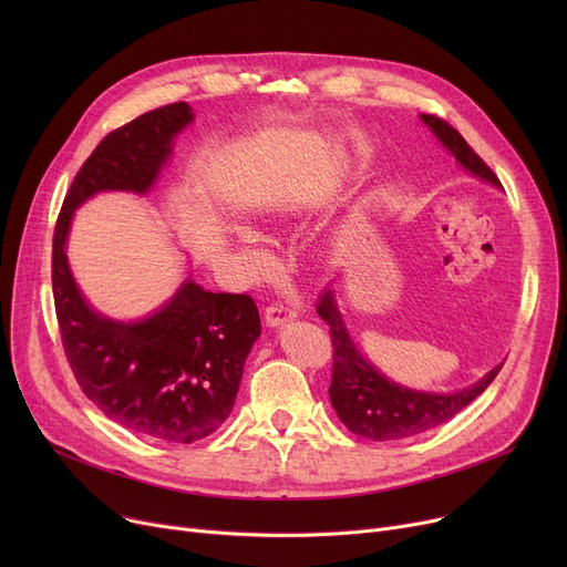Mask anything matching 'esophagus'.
Segmentation results:
<instances>
[{"instance_id":"obj_1","label":"esophagus","mask_w":567,"mask_h":567,"mask_svg":"<svg viewBox=\"0 0 567 567\" xmlns=\"http://www.w3.org/2000/svg\"><path fill=\"white\" fill-rule=\"evenodd\" d=\"M264 317H266V323H268V326H282V323H287V321L299 317V312H296V308L289 306V303L274 301L271 306L266 308Z\"/></svg>"}]
</instances>
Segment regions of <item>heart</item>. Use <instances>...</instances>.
Segmentation results:
<instances>
[{
	"label": "heart",
	"mask_w": 567,
	"mask_h": 567,
	"mask_svg": "<svg viewBox=\"0 0 567 567\" xmlns=\"http://www.w3.org/2000/svg\"><path fill=\"white\" fill-rule=\"evenodd\" d=\"M238 236H241V241L250 248V255H252V259L255 261H264V255L257 250V246H255V236H252V231H248V229H241L238 231Z\"/></svg>",
	"instance_id": "heart-1"
}]
</instances>
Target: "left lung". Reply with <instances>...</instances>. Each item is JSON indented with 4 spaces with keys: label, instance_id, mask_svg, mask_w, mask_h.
Masks as SVG:
<instances>
[{
    "label": "left lung",
    "instance_id": "1",
    "mask_svg": "<svg viewBox=\"0 0 567 567\" xmlns=\"http://www.w3.org/2000/svg\"><path fill=\"white\" fill-rule=\"evenodd\" d=\"M423 122L432 128V133L443 142L445 148L475 176L485 178V182L501 186L498 176L492 167L473 152L471 144L462 137L457 128H453L445 118L434 114H423ZM319 317L329 323L331 329V344H333V377H331V404L338 413V419L347 425L349 432L372 439V441H395L423 434L445 421H451L455 413L468 406L478 398L487 385L494 381L498 368H494L487 377L471 389L451 395H434V393H419L402 389L379 374L365 359L361 351L351 342L342 317L336 308L333 291L326 289L319 296L317 303Z\"/></svg>",
    "mask_w": 567,
    "mask_h": 567
}]
</instances>
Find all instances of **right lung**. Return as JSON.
I'll return each instance as SVG.
<instances>
[{"label":"right lung","mask_w":567,"mask_h":567,"mask_svg":"<svg viewBox=\"0 0 567 567\" xmlns=\"http://www.w3.org/2000/svg\"><path fill=\"white\" fill-rule=\"evenodd\" d=\"M190 118L188 103H169L107 133L75 174L52 236L54 312L82 393L114 423L167 443L199 441L227 421L261 333L252 296L214 293L188 280L161 312L118 323L84 303L64 244L86 197L152 186L172 137Z\"/></svg>","instance_id":"add662e5"}]
</instances>
